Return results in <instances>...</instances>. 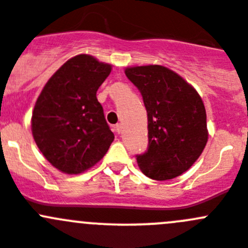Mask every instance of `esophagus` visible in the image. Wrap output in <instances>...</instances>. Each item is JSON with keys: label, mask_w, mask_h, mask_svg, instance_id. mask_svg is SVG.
<instances>
[{"label": "esophagus", "mask_w": 248, "mask_h": 248, "mask_svg": "<svg viewBox=\"0 0 248 248\" xmlns=\"http://www.w3.org/2000/svg\"><path fill=\"white\" fill-rule=\"evenodd\" d=\"M115 128H116L117 133H121V131H122V124H117Z\"/></svg>", "instance_id": "1"}]
</instances>
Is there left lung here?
I'll use <instances>...</instances> for the list:
<instances>
[{
    "label": "left lung",
    "mask_w": 248,
    "mask_h": 248,
    "mask_svg": "<svg viewBox=\"0 0 248 248\" xmlns=\"http://www.w3.org/2000/svg\"><path fill=\"white\" fill-rule=\"evenodd\" d=\"M127 78L142 94L148 115V149L137 155L145 176L171 180L188 170L208 140L202 98L181 76L159 64L127 67Z\"/></svg>",
    "instance_id": "8db88e82"
}]
</instances>
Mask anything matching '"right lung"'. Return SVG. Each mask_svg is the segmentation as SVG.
<instances>
[{
  "mask_svg": "<svg viewBox=\"0 0 248 248\" xmlns=\"http://www.w3.org/2000/svg\"><path fill=\"white\" fill-rule=\"evenodd\" d=\"M111 64L77 55L47 80L31 116V133L46 160L64 173H82L103 159L112 143L96 92Z\"/></svg>",
  "mask_w": 248,
  "mask_h": 248,
  "instance_id": "add662e5",
  "label": "right lung"
}]
</instances>
